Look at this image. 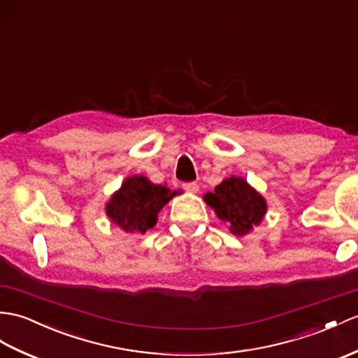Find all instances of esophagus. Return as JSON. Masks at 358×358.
<instances>
[{"mask_svg":"<svg viewBox=\"0 0 358 358\" xmlns=\"http://www.w3.org/2000/svg\"><path fill=\"white\" fill-rule=\"evenodd\" d=\"M182 187H184L187 193H191V194H196L199 191V185L196 184V182H188V184H184Z\"/></svg>","mask_w":358,"mask_h":358,"instance_id":"esophagus-1","label":"esophagus"}]
</instances>
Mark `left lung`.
Wrapping results in <instances>:
<instances>
[{"instance_id": "left-lung-1", "label": "left lung", "mask_w": 358, "mask_h": 358, "mask_svg": "<svg viewBox=\"0 0 358 358\" xmlns=\"http://www.w3.org/2000/svg\"><path fill=\"white\" fill-rule=\"evenodd\" d=\"M203 200L237 237H245L254 231L267 213L266 199L240 176L223 179L214 191L205 193Z\"/></svg>"}]
</instances>
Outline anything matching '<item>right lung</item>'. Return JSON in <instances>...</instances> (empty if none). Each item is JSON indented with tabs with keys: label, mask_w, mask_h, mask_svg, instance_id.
Here are the masks:
<instances>
[{
	"label": "right lung",
	"mask_w": 358,
	"mask_h": 358,
	"mask_svg": "<svg viewBox=\"0 0 358 358\" xmlns=\"http://www.w3.org/2000/svg\"><path fill=\"white\" fill-rule=\"evenodd\" d=\"M178 194L165 185L135 174L124 179L121 187L104 205L109 220L127 234H145L158 222V214Z\"/></svg>",
	"instance_id": "1"
}]
</instances>
